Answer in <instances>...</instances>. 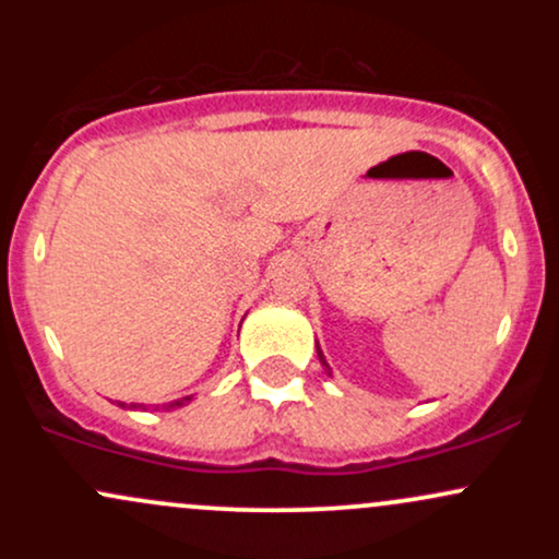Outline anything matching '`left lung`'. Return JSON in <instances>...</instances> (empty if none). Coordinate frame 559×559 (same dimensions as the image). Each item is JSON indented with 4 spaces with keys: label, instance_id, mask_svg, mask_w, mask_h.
I'll return each instance as SVG.
<instances>
[{
    "label": "left lung",
    "instance_id": "obj_1",
    "mask_svg": "<svg viewBox=\"0 0 559 559\" xmlns=\"http://www.w3.org/2000/svg\"><path fill=\"white\" fill-rule=\"evenodd\" d=\"M316 349H318V360H320V365H323V368H325V373H329V376L333 378V373H331V365H329V360H325L323 349H320V344H318V342H316Z\"/></svg>",
    "mask_w": 559,
    "mask_h": 559
}]
</instances>
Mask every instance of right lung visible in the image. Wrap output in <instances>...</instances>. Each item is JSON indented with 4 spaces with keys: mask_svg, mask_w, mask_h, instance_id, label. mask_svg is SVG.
<instances>
[{
    "mask_svg": "<svg viewBox=\"0 0 559 559\" xmlns=\"http://www.w3.org/2000/svg\"><path fill=\"white\" fill-rule=\"evenodd\" d=\"M191 400H194V394L181 396V400H173V402H168V404H163V409H178V407H186V404H189ZM118 404H120V407H126V409H141V407H144V404H139V402H131V404L118 402Z\"/></svg>",
    "mask_w": 559,
    "mask_h": 559,
    "instance_id": "obj_1",
    "label": "right lung"
}]
</instances>
